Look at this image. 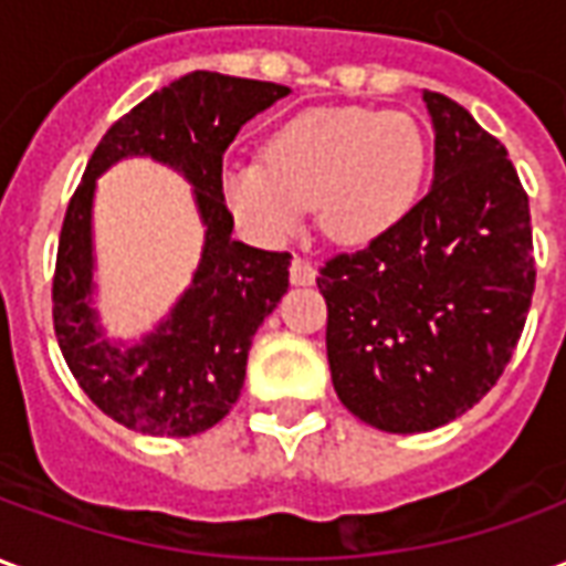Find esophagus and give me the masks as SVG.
Returning a JSON list of instances; mask_svg holds the SVG:
<instances>
[{"label": "esophagus", "mask_w": 566, "mask_h": 566, "mask_svg": "<svg viewBox=\"0 0 566 566\" xmlns=\"http://www.w3.org/2000/svg\"><path fill=\"white\" fill-rule=\"evenodd\" d=\"M315 275H318V272H315V266H312L306 258L291 260V282L294 284H312L315 282Z\"/></svg>", "instance_id": "esophagus-1"}]
</instances>
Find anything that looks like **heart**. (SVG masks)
Masks as SVG:
<instances>
[{"instance_id": "b5f03b06", "label": "heart", "mask_w": 566, "mask_h": 566, "mask_svg": "<svg viewBox=\"0 0 566 566\" xmlns=\"http://www.w3.org/2000/svg\"><path fill=\"white\" fill-rule=\"evenodd\" d=\"M424 172V133L403 112L312 108L272 129L263 163L227 166L221 199L260 245L284 242L308 206L331 239L367 245L416 209Z\"/></svg>"}]
</instances>
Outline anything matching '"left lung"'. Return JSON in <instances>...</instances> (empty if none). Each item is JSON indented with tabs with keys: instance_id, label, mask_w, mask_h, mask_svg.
Masks as SVG:
<instances>
[{
	"instance_id": "left-lung-1",
	"label": "left lung",
	"mask_w": 566,
	"mask_h": 566,
	"mask_svg": "<svg viewBox=\"0 0 566 566\" xmlns=\"http://www.w3.org/2000/svg\"><path fill=\"white\" fill-rule=\"evenodd\" d=\"M433 185L364 251L321 266L327 360L345 409L388 433H424L485 397L534 296L527 193L506 148L442 93Z\"/></svg>"
}]
</instances>
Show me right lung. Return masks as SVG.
<instances>
[{
    "label": "right lung",
    "instance_id": "obj_1",
    "mask_svg": "<svg viewBox=\"0 0 566 566\" xmlns=\"http://www.w3.org/2000/svg\"><path fill=\"white\" fill-rule=\"evenodd\" d=\"M284 84L190 72L150 93L112 124L69 202L54 272V331L81 391L117 424L148 437H193L239 400L254 333L287 291V251H260L233 239L221 199L223 150L272 103ZM124 156H154L195 185L207 245L195 282L170 318L142 344L99 340L92 302V190Z\"/></svg>",
    "mask_w": 566,
    "mask_h": 566
}]
</instances>
